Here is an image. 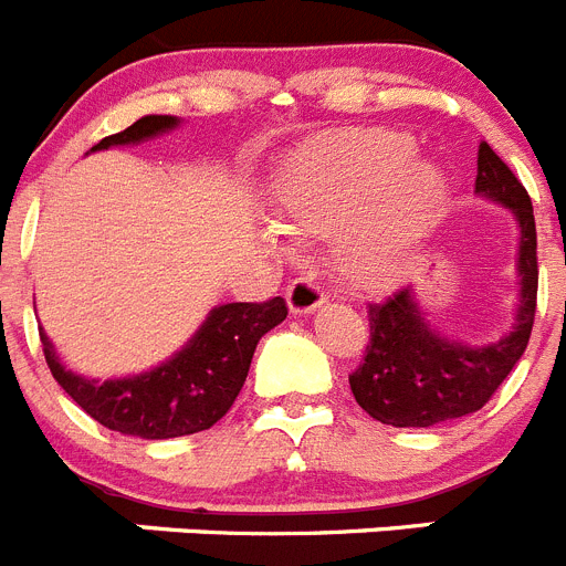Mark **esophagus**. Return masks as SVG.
<instances>
[{"label":"esophagus","mask_w":566,"mask_h":566,"mask_svg":"<svg viewBox=\"0 0 566 566\" xmlns=\"http://www.w3.org/2000/svg\"><path fill=\"white\" fill-rule=\"evenodd\" d=\"M286 303L292 314H312L314 308L326 303V292L312 277H297L286 289Z\"/></svg>","instance_id":"1"}]
</instances>
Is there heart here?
I'll return each mask as SVG.
<instances>
[{"label":"heart","mask_w":566,"mask_h":566,"mask_svg":"<svg viewBox=\"0 0 566 566\" xmlns=\"http://www.w3.org/2000/svg\"><path fill=\"white\" fill-rule=\"evenodd\" d=\"M413 153V138L399 129L326 135L280 178V223L297 238L343 227L334 249L339 274L363 292L394 286L437 229L448 201L442 169Z\"/></svg>","instance_id":"1"}]
</instances>
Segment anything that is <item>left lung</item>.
<instances>
[{
    "label": "left lung",
    "instance_id": "obj_1",
    "mask_svg": "<svg viewBox=\"0 0 566 566\" xmlns=\"http://www.w3.org/2000/svg\"><path fill=\"white\" fill-rule=\"evenodd\" d=\"M476 164V192L507 207L522 229L516 263L522 300L516 323L499 343L464 345L433 332L413 289H402L382 303H371V339L348 382L359 408L382 424L431 428L479 411L507 379L530 343L538 292L533 203L513 169L490 149L488 142L479 144Z\"/></svg>",
    "mask_w": 566,
    "mask_h": 566
}]
</instances>
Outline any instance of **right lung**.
<instances>
[{"label": "right lung", "mask_w": 566, "mask_h": 566, "mask_svg": "<svg viewBox=\"0 0 566 566\" xmlns=\"http://www.w3.org/2000/svg\"><path fill=\"white\" fill-rule=\"evenodd\" d=\"M178 124L181 122L175 115H144L122 133L102 138L93 153L122 144H142ZM286 314L283 297L218 306L209 312L195 337L167 363L153 371L104 382L64 368L44 328H39V337L53 379L96 422L127 437L172 439L207 431L232 408L247 382L260 337L283 323Z\"/></svg>", "instance_id": "1"}]
</instances>
